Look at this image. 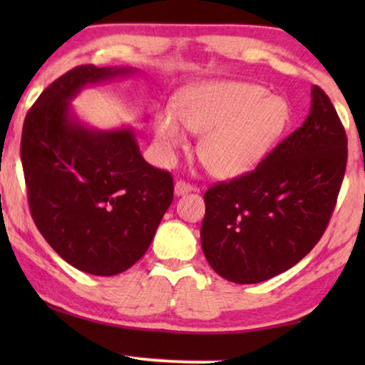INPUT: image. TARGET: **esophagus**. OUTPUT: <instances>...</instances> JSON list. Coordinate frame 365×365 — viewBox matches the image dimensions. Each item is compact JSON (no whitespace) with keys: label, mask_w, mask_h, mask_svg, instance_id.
<instances>
[{"label":"esophagus","mask_w":365,"mask_h":365,"mask_svg":"<svg viewBox=\"0 0 365 365\" xmlns=\"http://www.w3.org/2000/svg\"><path fill=\"white\" fill-rule=\"evenodd\" d=\"M191 191H194V187L191 186V184L186 182V181H181V179H179V181H176V184H174V194H176V196H182V194H187Z\"/></svg>","instance_id":"1"}]
</instances>
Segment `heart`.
Segmentation results:
<instances>
[{
    "mask_svg": "<svg viewBox=\"0 0 365 365\" xmlns=\"http://www.w3.org/2000/svg\"><path fill=\"white\" fill-rule=\"evenodd\" d=\"M171 111L158 113L154 136L159 158L171 164L179 149L187 146L184 128L201 134L197 156L219 179L241 178L261 164L291 119L282 98L267 94L259 84L204 81L182 88Z\"/></svg>",
    "mask_w": 365,
    "mask_h": 365,
    "instance_id": "b5f03b06",
    "label": "heart"
}]
</instances>
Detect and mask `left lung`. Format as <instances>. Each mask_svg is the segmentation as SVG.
Segmentation results:
<instances>
[{
    "mask_svg": "<svg viewBox=\"0 0 365 365\" xmlns=\"http://www.w3.org/2000/svg\"><path fill=\"white\" fill-rule=\"evenodd\" d=\"M301 128L241 178L204 192L201 246L236 284L267 281L301 261L326 231L346 173L347 136L331 99L312 86Z\"/></svg>",
    "mask_w": 365,
    "mask_h": 365,
    "instance_id": "8db88e82",
    "label": "left lung"
}]
</instances>
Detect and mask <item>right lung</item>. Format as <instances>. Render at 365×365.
Returning <instances> with one entry per match:
<instances>
[{
  "label": "right lung",
  "mask_w": 365,
  "mask_h": 365,
  "mask_svg": "<svg viewBox=\"0 0 365 365\" xmlns=\"http://www.w3.org/2000/svg\"><path fill=\"white\" fill-rule=\"evenodd\" d=\"M133 68L83 64L39 94L26 114L21 163L33 221L68 264L116 276L148 251L173 202V176L144 161L131 128L84 126L71 99Z\"/></svg>",
  "instance_id": "1"
}]
</instances>
